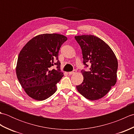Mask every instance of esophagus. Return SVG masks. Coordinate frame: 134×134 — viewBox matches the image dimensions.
<instances>
[{
	"label": "esophagus",
	"mask_w": 134,
	"mask_h": 134,
	"mask_svg": "<svg viewBox=\"0 0 134 134\" xmlns=\"http://www.w3.org/2000/svg\"><path fill=\"white\" fill-rule=\"evenodd\" d=\"M76 72V70H73V71L69 72V75H72V74H75Z\"/></svg>",
	"instance_id": "esophagus-1"
}]
</instances>
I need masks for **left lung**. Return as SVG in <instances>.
Wrapping results in <instances>:
<instances>
[{
	"label": "left lung",
	"mask_w": 134,
	"mask_h": 134,
	"mask_svg": "<svg viewBox=\"0 0 134 134\" xmlns=\"http://www.w3.org/2000/svg\"><path fill=\"white\" fill-rule=\"evenodd\" d=\"M81 48L83 64L89 71H81L83 76L82 83L76 89L89 100H97L109 92L117 81L118 62L112 49L102 40L94 35L75 36Z\"/></svg>",
	"instance_id": "8db88e82"
}]
</instances>
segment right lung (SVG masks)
I'll return each mask as SVG.
<instances>
[{
    "mask_svg": "<svg viewBox=\"0 0 134 134\" xmlns=\"http://www.w3.org/2000/svg\"><path fill=\"white\" fill-rule=\"evenodd\" d=\"M67 38L59 34H42L28 41L20 51L16 74L25 92L30 97L42 101L57 90L63 76L58 60L60 48ZM57 65V69H52Z\"/></svg>",
    "mask_w": 134,
    "mask_h": 134,
    "instance_id": "1",
    "label": "right lung"
}]
</instances>
